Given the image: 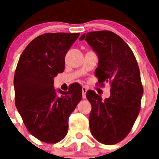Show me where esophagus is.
<instances>
[{
    "instance_id": "1",
    "label": "esophagus",
    "mask_w": 159,
    "mask_h": 159,
    "mask_svg": "<svg viewBox=\"0 0 159 159\" xmlns=\"http://www.w3.org/2000/svg\"><path fill=\"white\" fill-rule=\"evenodd\" d=\"M88 92V88L86 87H83L82 88V96L83 99H85L86 98V93Z\"/></svg>"
}]
</instances>
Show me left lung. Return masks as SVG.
Here are the masks:
<instances>
[{
    "instance_id": "left-lung-1",
    "label": "left lung",
    "mask_w": 159,
    "mask_h": 159,
    "mask_svg": "<svg viewBox=\"0 0 159 159\" xmlns=\"http://www.w3.org/2000/svg\"><path fill=\"white\" fill-rule=\"evenodd\" d=\"M79 40H86L99 58L95 71L99 84L111 85L110 97L104 100L93 91L87 92L92 104L90 130L99 143L113 145L128 134L139 114L143 94L139 68L131 49L114 32H88Z\"/></svg>"
}]
</instances>
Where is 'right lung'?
<instances>
[{
	"label": "right lung",
	"instance_id": "1",
	"mask_svg": "<svg viewBox=\"0 0 159 159\" xmlns=\"http://www.w3.org/2000/svg\"><path fill=\"white\" fill-rule=\"evenodd\" d=\"M80 33H45L32 40L14 75L15 102L28 130L39 140L55 143L67 134L68 119L82 99V88L54 89V78L64 71L65 56Z\"/></svg>",
	"mask_w": 159,
	"mask_h": 159
}]
</instances>
